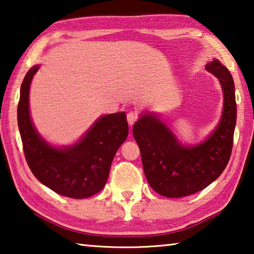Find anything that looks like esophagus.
Masks as SVG:
<instances>
[{"instance_id": "obj_1", "label": "esophagus", "mask_w": 254, "mask_h": 254, "mask_svg": "<svg viewBox=\"0 0 254 254\" xmlns=\"http://www.w3.org/2000/svg\"><path fill=\"white\" fill-rule=\"evenodd\" d=\"M127 123L130 124V126H133L137 120V114L135 112H128L127 115Z\"/></svg>"}]
</instances>
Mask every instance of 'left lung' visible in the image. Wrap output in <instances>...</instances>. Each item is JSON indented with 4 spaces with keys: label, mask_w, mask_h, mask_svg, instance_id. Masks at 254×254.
<instances>
[{
    "label": "left lung",
    "mask_w": 254,
    "mask_h": 254,
    "mask_svg": "<svg viewBox=\"0 0 254 254\" xmlns=\"http://www.w3.org/2000/svg\"><path fill=\"white\" fill-rule=\"evenodd\" d=\"M207 71L220 80L224 106L214 132L199 144H182L156 115L145 113L133 126L143 171L154 191L169 198L195 194L220 177L230 160L236 123L235 88L225 66L213 59Z\"/></svg>",
    "instance_id": "1"
}]
</instances>
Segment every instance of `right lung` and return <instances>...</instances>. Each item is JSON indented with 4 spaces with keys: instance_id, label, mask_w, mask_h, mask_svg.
<instances>
[{
    "instance_id": "right-lung-1",
    "label": "right lung",
    "mask_w": 254,
    "mask_h": 254,
    "mask_svg": "<svg viewBox=\"0 0 254 254\" xmlns=\"http://www.w3.org/2000/svg\"><path fill=\"white\" fill-rule=\"evenodd\" d=\"M38 69L39 65L27 72L20 89L18 126L25 160L34 177L55 192L87 198L105 186L112 160L128 134L127 115L124 112L104 115L77 143L53 147L39 135L30 118V84Z\"/></svg>"
}]
</instances>
